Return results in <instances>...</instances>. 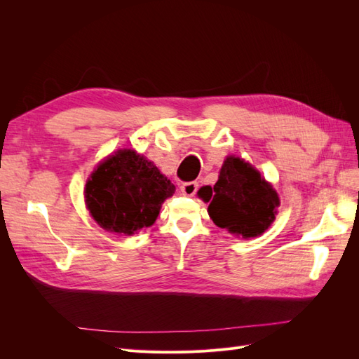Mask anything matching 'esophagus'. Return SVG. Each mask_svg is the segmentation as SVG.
I'll list each match as a JSON object with an SVG mask.
<instances>
[{"label": "esophagus", "instance_id": "1", "mask_svg": "<svg viewBox=\"0 0 359 359\" xmlns=\"http://www.w3.org/2000/svg\"><path fill=\"white\" fill-rule=\"evenodd\" d=\"M199 189V184L196 181H190V182H184L182 186L180 187L181 193L184 194V196H194L196 194Z\"/></svg>", "mask_w": 359, "mask_h": 359}]
</instances>
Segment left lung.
Here are the masks:
<instances>
[{"instance_id": "obj_1", "label": "left lung", "mask_w": 359, "mask_h": 359, "mask_svg": "<svg viewBox=\"0 0 359 359\" xmlns=\"http://www.w3.org/2000/svg\"><path fill=\"white\" fill-rule=\"evenodd\" d=\"M199 196L210 202L208 212L217 226L243 238L264 233L274 222L280 203L271 184L238 157L224 160L214 189H201Z\"/></svg>"}]
</instances>
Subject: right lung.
<instances>
[{
  "instance_id": "obj_1",
  "label": "right lung",
  "mask_w": 359,
  "mask_h": 359,
  "mask_svg": "<svg viewBox=\"0 0 359 359\" xmlns=\"http://www.w3.org/2000/svg\"><path fill=\"white\" fill-rule=\"evenodd\" d=\"M173 191L175 186L154 163L132 149H119L91 173L85 202L104 231L132 235L156 222Z\"/></svg>"
}]
</instances>
